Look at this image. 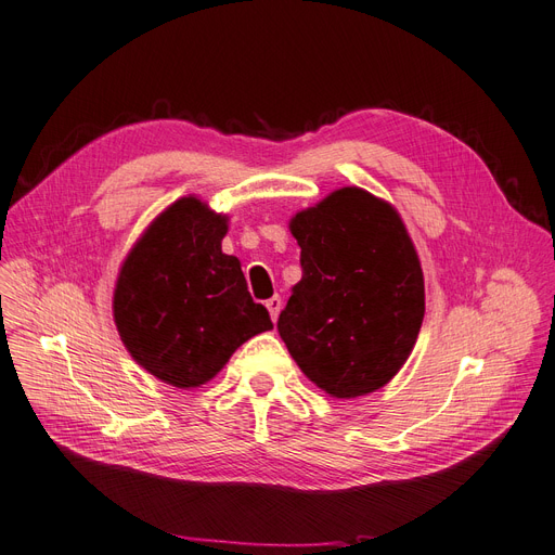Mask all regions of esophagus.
<instances>
[{
  "mask_svg": "<svg viewBox=\"0 0 555 555\" xmlns=\"http://www.w3.org/2000/svg\"><path fill=\"white\" fill-rule=\"evenodd\" d=\"M264 306H268V310H270L272 322H276V320H279V312H281V308H283V301H281V297H279V295H274L272 299L264 301Z\"/></svg>",
  "mask_w": 555,
  "mask_h": 555,
  "instance_id": "obj_1",
  "label": "esophagus"
}]
</instances>
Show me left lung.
I'll return each mask as SVG.
<instances>
[{"mask_svg": "<svg viewBox=\"0 0 555 555\" xmlns=\"http://www.w3.org/2000/svg\"><path fill=\"white\" fill-rule=\"evenodd\" d=\"M291 233L304 274L276 324L287 351L335 399L376 392L413 353L424 320L422 262L401 215L347 185L299 210Z\"/></svg>", "mask_w": 555, "mask_h": 555, "instance_id": "8db88e82", "label": "left lung"}]
</instances>
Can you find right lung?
<instances>
[{"label": "right lung", "mask_w": 555, "mask_h": 555, "mask_svg": "<svg viewBox=\"0 0 555 555\" xmlns=\"http://www.w3.org/2000/svg\"><path fill=\"white\" fill-rule=\"evenodd\" d=\"M229 215L188 195L150 222L119 264L113 320L135 363L179 390L199 388L249 337L272 331L240 260L222 251Z\"/></svg>", "instance_id": "add662e5"}]
</instances>
